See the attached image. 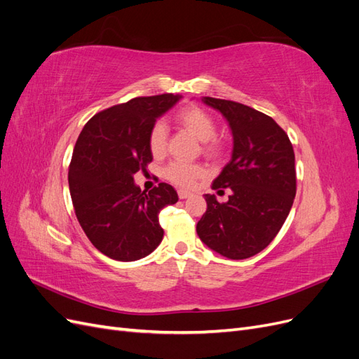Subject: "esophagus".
Returning <instances> with one entry per match:
<instances>
[{
    "label": "esophagus",
    "mask_w": 359,
    "mask_h": 359,
    "mask_svg": "<svg viewBox=\"0 0 359 359\" xmlns=\"http://www.w3.org/2000/svg\"><path fill=\"white\" fill-rule=\"evenodd\" d=\"M178 196H180V199H187V198L191 196V193H189V191H186V190H180V191H178Z\"/></svg>",
    "instance_id": "obj_1"
}]
</instances>
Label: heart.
<instances>
[{"label": "heart", "mask_w": 359, "mask_h": 359, "mask_svg": "<svg viewBox=\"0 0 359 359\" xmlns=\"http://www.w3.org/2000/svg\"><path fill=\"white\" fill-rule=\"evenodd\" d=\"M175 121L186 128L189 133L205 142V151L214 154L219 151V142L215 136V121L211 114L206 112L196 104L182 107L175 115ZM149 149L154 156H161L166 149L168 142V128L163 123H156L149 132ZM165 175L172 182L181 187H191L194 182L205 175V169L201 165H190V163L173 161L166 168Z\"/></svg>", "instance_id": "b5f03b06"}]
</instances>
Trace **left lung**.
<instances>
[{
	"mask_svg": "<svg viewBox=\"0 0 359 359\" xmlns=\"http://www.w3.org/2000/svg\"><path fill=\"white\" fill-rule=\"evenodd\" d=\"M202 102L231 127L232 157L212 189H231L232 194L224 203L205 194L206 211L196 232L227 259L252 257L274 240L287 219L297 193L295 154L285 130L271 116L231 100L202 97Z\"/></svg>",
	"mask_w": 359,
	"mask_h": 359,
	"instance_id": "1",
	"label": "left lung"
}]
</instances>
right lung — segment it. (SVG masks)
Listing matches in <instances>:
<instances>
[{
	"mask_svg": "<svg viewBox=\"0 0 359 359\" xmlns=\"http://www.w3.org/2000/svg\"><path fill=\"white\" fill-rule=\"evenodd\" d=\"M180 99L161 94L112 106L94 115L76 140L69 168L74 212L91 244L114 260L142 259L163 240L158 214L178 194L166 182L142 191L133 177L153 160L151 128Z\"/></svg>",
	"mask_w": 359,
	"mask_h": 359,
	"instance_id": "add662e5",
	"label": "right lung"
}]
</instances>
